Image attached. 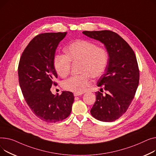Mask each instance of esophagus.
Wrapping results in <instances>:
<instances>
[{
  "instance_id": "1",
  "label": "esophagus",
  "mask_w": 156,
  "mask_h": 156,
  "mask_svg": "<svg viewBox=\"0 0 156 156\" xmlns=\"http://www.w3.org/2000/svg\"><path fill=\"white\" fill-rule=\"evenodd\" d=\"M74 96H81V95H82V93H74Z\"/></svg>"
}]
</instances>
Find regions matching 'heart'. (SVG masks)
<instances>
[{
	"mask_svg": "<svg viewBox=\"0 0 156 156\" xmlns=\"http://www.w3.org/2000/svg\"><path fill=\"white\" fill-rule=\"evenodd\" d=\"M65 55H57L54 58V67L62 77L70 72L71 63L80 62L78 76H72L62 82L64 89L82 93L91 84V76L94 78L101 76L106 68L108 53L106 48L87 40H77L66 47Z\"/></svg>",
	"mask_w": 156,
	"mask_h": 156,
	"instance_id": "heart-1",
	"label": "heart"
}]
</instances>
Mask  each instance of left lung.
<instances>
[{
    "label": "left lung",
    "instance_id": "1",
    "mask_svg": "<svg viewBox=\"0 0 156 156\" xmlns=\"http://www.w3.org/2000/svg\"><path fill=\"white\" fill-rule=\"evenodd\" d=\"M82 33L103 43L109 55L105 73L97 83L98 87L103 86L106 93L96 92V102L90 114L99 121L114 122L126 112L138 87L140 73L136 56L128 43L113 31H84Z\"/></svg>",
    "mask_w": 156,
    "mask_h": 156
}]
</instances>
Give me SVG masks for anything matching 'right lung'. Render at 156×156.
Wrapping results in <instances>:
<instances>
[{
  "label": "right lung",
  "mask_w": 156,
  "mask_h": 156,
  "mask_svg": "<svg viewBox=\"0 0 156 156\" xmlns=\"http://www.w3.org/2000/svg\"><path fill=\"white\" fill-rule=\"evenodd\" d=\"M67 32L41 33L27 44L18 66L20 85L26 102L32 112L48 123L67 118L72 111L74 96L69 91L54 95L50 88L57 85L54 67L55 53Z\"/></svg>",
  "instance_id": "1"
}]
</instances>
